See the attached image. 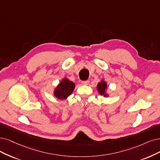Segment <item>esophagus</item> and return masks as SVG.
<instances>
[{
  "label": "esophagus",
  "mask_w": 160,
  "mask_h": 160,
  "mask_svg": "<svg viewBox=\"0 0 160 160\" xmlns=\"http://www.w3.org/2000/svg\"><path fill=\"white\" fill-rule=\"evenodd\" d=\"M89 84H90V81L89 80L82 81V84H83V85H88Z\"/></svg>",
  "instance_id": "1"
}]
</instances>
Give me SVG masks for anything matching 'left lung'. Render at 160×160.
<instances>
[{
    "instance_id": "left-lung-1",
    "label": "left lung",
    "mask_w": 160,
    "mask_h": 160,
    "mask_svg": "<svg viewBox=\"0 0 160 160\" xmlns=\"http://www.w3.org/2000/svg\"><path fill=\"white\" fill-rule=\"evenodd\" d=\"M97 90L100 95L105 98L109 96V94L108 93V84L104 80H101L99 82L97 86Z\"/></svg>"
}]
</instances>
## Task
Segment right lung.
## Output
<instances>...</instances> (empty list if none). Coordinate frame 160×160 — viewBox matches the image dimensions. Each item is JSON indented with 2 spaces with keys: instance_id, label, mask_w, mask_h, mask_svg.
I'll use <instances>...</instances> for the list:
<instances>
[{
  "instance_id": "right-lung-1",
  "label": "right lung",
  "mask_w": 160,
  "mask_h": 160,
  "mask_svg": "<svg viewBox=\"0 0 160 160\" xmlns=\"http://www.w3.org/2000/svg\"><path fill=\"white\" fill-rule=\"evenodd\" d=\"M75 84L69 79L64 78L55 88L53 95L59 100L67 99L72 93Z\"/></svg>"
}]
</instances>
